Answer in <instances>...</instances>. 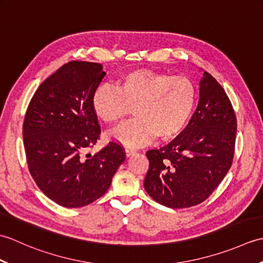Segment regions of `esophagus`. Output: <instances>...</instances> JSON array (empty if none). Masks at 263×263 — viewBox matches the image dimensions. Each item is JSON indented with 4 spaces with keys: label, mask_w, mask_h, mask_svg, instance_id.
<instances>
[{
    "label": "esophagus",
    "mask_w": 263,
    "mask_h": 263,
    "mask_svg": "<svg viewBox=\"0 0 263 263\" xmlns=\"http://www.w3.org/2000/svg\"><path fill=\"white\" fill-rule=\"evenodd\" d=\"M125 154H126V156L128 157V156L136 154V150L133 149V148H131V147H125Z\"/></svg>",
    "instance_id": "esophagus-1"
}]
</instances>
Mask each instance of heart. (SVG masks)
Returning a JSON list of instances; mask_svg holds the SVG:
<instances>
[{
	"label": "heart",
	"instance_id": "heart-1",
	"mask_svg": "<svg viewBox=\"0 0 263 263\" xmlns=\"http://www.w3.org/2000/svg\"><path fill=\"white\" fill-rule=\"evenodd\" d=\"M197 104V89L185 77L150 70L120 76L114 87L99 86L91 106L98 119L116 125L135 109V120L121 125L114 138L125 146H138L158 136L170 141L184 131Z\"/></svg>",
	"mask_w": 263,
	"mask_h": 263
}]
</instances>
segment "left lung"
Segmentation results:
<instances>
[{
  "mask_svg": "<svg viewBox=\"0 0 263 263\" xmlns=\"http://www.w3.org/2000/svg\"><path fill=\"white\" fill-rule=\"evenodd\" d=\"M236 128L235 111L224 88L204 71L198 107L187 126L165 147L147 152L144 190L168 208L203 202L231 168Z\"/></svg>",
  "mask_w": 263,
  "mask_h": 263,
  "instance_id": "1",
  "label": "left lung"
}]
</instances>
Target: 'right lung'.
Returning <instances> with one entry per match:
<instances>
[{"mask_svg":"<svg viewBox=\"0 0 263 263\" xmlns=\"http://www.w3.org/2000/svg\"><path fill=\"white\" fill-rule=\"evenodd\" d=\"M105 74L102 64L71 61L38 87L26 111L28 168L41 191L66 208L104 195L125 160L124 148L114 141L87 154L100 138L91 98Z\"/></svg>","mask_w":263,"mask_h":263,"instance_id":"1","label":"right lung"}]
</instances>
